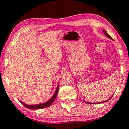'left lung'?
Segmentation results:
<instances>
[{
	"mask_svg": "<svg viewBox=\"0 0 129 129\" xmlns=\"http://www.w3.org/2000/svg\"><path fill=\"white\" fill-rule=\"evenodd\" d=\"M103 33H104V34H105L106 36H107V38H109L110 39H111V40H113V38H112V37H111L110 35H109L108 33H107V32H106V30H103ZM112 96L110 98H109L108 100H106V101H103V102H99V103H90V102H86V101H84L86 102V103H89V104H99V103H104V102H107L108 101V100H109L111 98H112Z\"/></svg>",
	"mask_w": 129,
	"mask_h": 129,
	"instance_id": "8db88e82",
	"label": "left lung"
}]
</instances>
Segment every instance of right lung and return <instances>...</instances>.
Listing matches in <instances>:
<instances>
[{"label": "right lung", "mask_w": 129, "mask_h": 129, "mask_svg": "<svg viewBox=\"0 0 129 129\" xmlns=\"http://www.w3.org/2000/svg\"><path fill=\"white\" fill-rule=\"evenodd\" d=\"M58 91H59V85H57L55 93H54L53 96L52 98H50V99H49L48 101L45 102V103H43L42 104H38V105H27V104H26V103H24L23 102H20V100H19V102H20L24 106H25L26 107H27V108H28V109H33V110H35V109H43V108H45V107H47L50 106L52 105V103L54 102V100H55L56 96H57V95L58 94Z\"/></svg>", "instance_id": "obj_1"}]
</instances>
